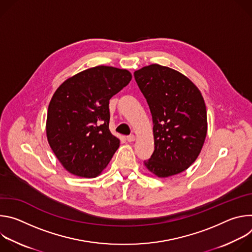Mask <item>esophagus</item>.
Segmentation results:
<instances>
[{"label":"esophagus","mask_w":252,"mask_h":252,"mask_svg":"<svg viewBox=\"0 0 252 252\" xmlns=\"http://www.w3.org/2000/svg\"><path fill=\"white\" fill-rule=\"evenodd\" d=\"M126 140H127L128 142H132V141L135 140V136H134L133 134H130V135H128V136L126 137Z\"/></svg>","instance_id":"1"}]
</instances>
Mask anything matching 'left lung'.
Masks as SVG:
<instances>
[{"label": "left lung", "instance_id": "obj_1", "mask_svg": "<svg viewBox=\"0 0 252 252\" xmlns=\"http://www.w3.org/2000/svg\"><path fill=\"white\" fill-rule=\"evenodd\" d=\"M153 116L155 152L146 167L159 178L187 170L207 133L206 106L198 88L171 67L153 63L133 73Z\"/></svg>", "mask_w": 252, "mask_h": 252}]
</instances>
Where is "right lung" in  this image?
I'll use <instances>...</instances> for the list:
<instances>
[{
	"instance_id": "add662e5",
	"label": "right lung",
	"mask_w": 252,
	"mask_h": 252,
	"mask_svg": "<svg viewBox=\"0 0 252 252\" xmlns=\"http://www.w3.org/2000/svg\"><path fill=\"white\" fill-rule=\"evenodd\" d=\"M126 68L97 65L66 79L49 104L46 132L55 156L69 173L98 176L120 147L109 128V103L131 81Z\"/></svg>"
}]
</instances>
